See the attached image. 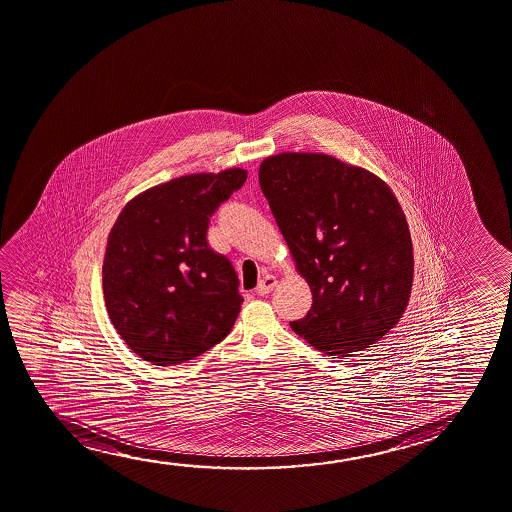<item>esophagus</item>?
<instances>
[{
  "label": "esophagus",
  "mask_w": 512,
  "mask_h": 512,
  "mask_svg": "<svg viewBox=\"0 0 512 512\" xmlns=\"http://www.w3.org/2000/svg\"><path fill=\"white\" fill-rule=\"evenodd\" d=\"M277 286V277L275 275H265L263 279H261L260 284H258V288H256V293L258 295H268L272 289Z\"/></svg>",
  "instance_id": "34e87169"
}]
</instances>
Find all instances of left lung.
Segmentation results:
<instances>
[{"mask_svg": "<svg viewBox=\"0 0 512 512\" xmlns=\"http://www.w3.org/2000/svg\"><path fill=\"white\" fill-rule=\"evenodd\" d=\"M267 196L312 307L291 328L328 356L381 340L405 312L414 275L404 210L384 180L323 152L263 159Z\"/></svg>", "mask_w": 512, "mask_h": 512, "instance_id": "8db88e82", "label": "left lung"}]
</instances>
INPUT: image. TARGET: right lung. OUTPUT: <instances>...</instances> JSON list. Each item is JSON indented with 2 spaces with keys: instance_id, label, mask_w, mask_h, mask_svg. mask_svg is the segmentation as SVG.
<instances>
[{
  "instance_id": "obj_1",
  "label": "right lung",
  "mask_w": 512,
  "mask_h": 512,
  "mask_svg": "<svg viewBox=\"0 0 512 512\" xmlns=\"http://www.w3.org/2000/svg\"><path fill=\"white\" fill-rule=\"evenodd\" d=\"M247 179L244 168L191 173L124 205L103 260V296L121 339L142 360L179 365L230 333L242 296L230 261L210 249L209 217Z\"/></svg>"
}]
</instances>
